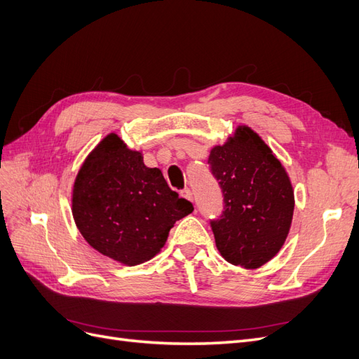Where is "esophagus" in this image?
Masks as SVG:
<instances>
[{"instance_id":"1","label":"esophagus","mask_w":359,"mask_h":359,"mask_svg":"<svg viewBox=\"0 0 359 359\" xmlns=\"http://www.w3.org/2000/svg\"><path fill=\"white\" fill-rule=\"evenodd\" d=\"M180 195L183 196V198H187V200H189V201H194V195H192V191L191 189H183V191H180Z\"/></svg>"}]
</instances>
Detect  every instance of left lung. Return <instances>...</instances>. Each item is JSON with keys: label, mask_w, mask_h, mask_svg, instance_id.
I'll use <instances>...</instances> for the list:
<instances>
[{"label": "left lung", "mask_w": 359, "mask_h": 359, "mask_svg": "<svg viewBox=\"0 0 359 359\" xmlns=\"http://www.w3.org/2000/svg\"><path fill=\"white\" fill-rule=\"evenodd\" d=\"M208 164L223 195L220 217L210 220L216 247L236 266L260 268L280 251L293 219L294 192L287 172L248 127L211 149Z\"/></svg>", "instance_id": "obj_1"}]
</instances>
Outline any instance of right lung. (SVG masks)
<instances>
[{
    "mask_svg": "<svg viewBox=\"0 0 359 359\" xmlns=\"http://www.w3.org/2000/svg\"><path fill=\"white\" fill-rule=\"evenodd\" d=\"M192 203L171 191L161 170L116 135L106 136L74 183L72 215L84 240L99 253L135 266L152 259Z\"/></svg>",
    "mask_w": 359,
    "mask_h": 359,
    "instance_id": "right-lung-1",
    "label": "right lung"
}]
</instances>
